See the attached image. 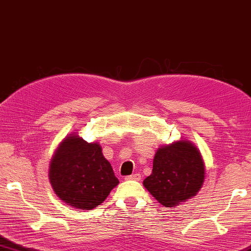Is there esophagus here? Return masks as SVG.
Returning <instances> with one entry per match:
<instances>
[{"label":"esophagus","mask_w":251,"mask_h":251,"mask_svg":"<svg viewBox=\"0 0 251 251\" xmlns=\"http://www.w3.org/2000/svg\"><path fill=\"white\" fill-rule=\"evenodd\" d=\"M125 179H126V180H140L141 175L140 174H133V175L126 176Z\"/></svg>","instance_id":"34e87169"}]
</instances>
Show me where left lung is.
<instances>
[{
  "mask_svg": "<svg viewBox=\"0 0 251 251\" xmlns=\"http://www.w3.org/2000/svg\"><path fill=\"white\" fill-rule=\"evenodd\" d=\"M204 174L200 151L190 142L179 141L158 150L143 185L160 204L171 207L196 195Z\"/></svg>",
  "mask_w": 251,
  "mask_h": 251,
  "instance_id": "8db88e82",
  "label": "left lung"
}]
</instances>
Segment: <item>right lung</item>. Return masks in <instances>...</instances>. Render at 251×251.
I'll return each instance as SVG.
<instances>
[{
	"instance_id": "obj_1",
	"label": "right lung",
	"mask_w": 251,
	"mask_h": 251,
	"mask_svg": "<svg viewBox=\"0 0 251 251\" xmlns=\"http://www.w3.org/2000/svg\"><path fill=\"white\" fill-rule=\"evenodd\" d=\"M50 180L63 201L81 209L98 206L119 182L100 145L77 136L66 138L57 150Z\"/></svg>"
}]
</instances>
